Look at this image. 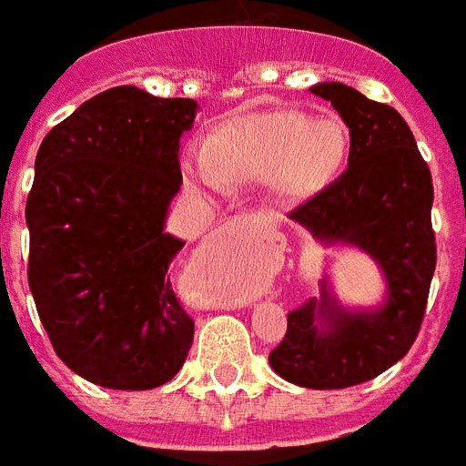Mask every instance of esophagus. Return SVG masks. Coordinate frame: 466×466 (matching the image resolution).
<instances>
[{"label":"esophagus","instance_id":"34e87169","mask_svg":"<svg viewBox=\"0 0 466 466\" xmlns=\"http://www.w3.org/2000/svg\"><path fill=\"white\" fill-rule=\"evenodd\" d=\"M222 229H224V232H229V234L247 232V229H249V222H247V217H229V219L224 222Z\"/></svg>","mask_w":466,"mask_h":466}]
</instances>
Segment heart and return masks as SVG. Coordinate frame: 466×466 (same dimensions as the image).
<instances>
[{"label":"heart","instance_id":"obj_1","mask_svg":"<svg viewBox=\"0 0 466 466\" xmlns=\"http://www.w3.org/2000/svg\"><path fill=\"white\" fill-rule=\"evenodd\" d=\"M350 150L346 123L306 110L251 113L224 123L189 157V180L209 189L268 182L279 198H311L339 177Z\"/></svg>","mask_w":466,"mask_h":466}]
</instances>
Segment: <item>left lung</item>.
I'll use <instances>...</instances> for the list:
<instances>
[{"label":"left lung","instance_id":"obj_1","mask_svg":"<svg viewBox=\"0 0 466 466\" xmlns=\"http://www.w3.org/2000/svg\"><path fill=\"white\" fill-rule=\"evenodd\" d=\"M311 93L348 126V170L289 217L323 247L365 251L385 279V301L346 309L323 277L320 296L289 313L268 365L301 388L339 390L378 378L415 343L437 264L435 189L398 110L339 81L311 86Z\"/></svg>","mask_w":466,"mask_h":466}]
</instances>
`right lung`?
I'll list each match as a JSON object with an SVG mask.
<instances>
[{
    "label": "right lung",
    "mask_w": 466,
    "mask_h": 466,
    "mask_svg": "<svg viewBox=\"0 0 466 466\" xmlns=\"http://www.w3.org/2000/svg\"><path fill=\"white\" fill-rule=\"evenodd\" d=\"M195 116L192 98L116 86L51 127L36 153L31 296L56 356L101 388H157L192 346L195 323L167 279L185 242L165 219Z\"/></svg>",
    "instance_id": "obj_1"
}]
</instances>
